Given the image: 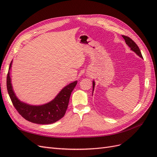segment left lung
<instances>
[{
    "label": "left lung",
    "instance_id": "left-lung-1",
    "mask_svg": "<svg viewBox=\"0 0 157 157\" xmlns=\"http://www.w3.org/2000/svg\"><path fill=\"white\" fill-rule=\"evenodd\" d=\"M122 36L123 38H124V39L125 40L126 44L130 47V49L132 51H134L137 55H138L140 57H141V58H143V56H142V55H141V51L139 48V47L137 46V45L136 44V42L133 40H132L130 37H128L125 35H122ZM94 86H95V82H94V81H93V92H94Z\"/></svg>",
    "mask_w": 157,
    "mask_h": 157
}]
</instances>
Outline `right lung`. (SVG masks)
<instances>
[{
	"instance_id": "1",
	"label": "right lung",
	"mask_w": 157,
	"mask_h": 157,
	"mask_svg": "<svg viewBox=\"0 0 157 157\" xmlns=\"http://www.w3.org/2000/svg\"><path fill=\"white\" fill-rule=\"evenodd\" d=\"M12 63V61L9 69L11 68ZM77 84V81H75L64 87L50 102L35 106L28 105L17 99L13 91L9 71L6 78L7 90L14 107L25 120L39 124H52L63 117L67 111L71 92Z\"/></svg>"
}]
</instances>
